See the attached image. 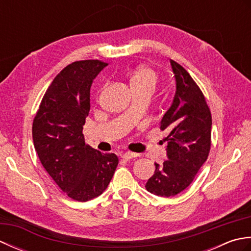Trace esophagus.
Returning <instances> with one entry per match:
<instances>
[{
	"label": "esophagus",
	"instance_id": "obj_1",
	"mask_svg": "<svg viewBox=\"0 0 251 251\" xmlns=\"http://www.w3.org/2000/svg\"><path fill=\"white\" fill-rule=\"evenodd\" d=\"M138 155H139V154L132 153V152H126V153H123V154H122V158L127 159V161H128V159L135 158V157H137Z\"/></svg>",
	"mask_w": 251,
	"mask_h": 251
}]
</instances>
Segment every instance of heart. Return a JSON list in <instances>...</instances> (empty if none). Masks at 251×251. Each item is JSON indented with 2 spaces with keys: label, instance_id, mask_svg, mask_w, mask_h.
<instances>
[{
  "label": "heart",
  "instance_id": "heart-1",
  "mask_svg": "<svg viewBox=\"0 0 251 251\" xmlns=\"http://www.w3.org/2000/svg\"><path fill=\"white\" fill-rule=\"evenodd\" d=\"M157 82V74L152 68L148 66L138 67L130 76V85L132 89L154 88Z\"/></svg>",
  "mask_w": 251,
  "mask_h": 251
}]
</instances>
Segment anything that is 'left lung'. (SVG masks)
Returning <instances> with one entry per match:
<instances>
[{"mask_svg":"<svg viewBox=\"0 0 251 251\" xmlns=\"http://www.w3.org/2000/svg\"><path fill=\"white\" fill-rule=\"evenodd\" d=\"M177 90L161 122L167 129V156L155 163V174L146 189L157 196H175L185 190L206 162L211 146V113L204 94L185 69L170 59Z\"/></svg>","mask_w":251,"mask_h":251,"instance_id":"left-lung-1","label":"left lung"}]
</instances>
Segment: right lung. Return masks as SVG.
I'll return each mask as SVG.
<instances>
[{
  "mask_svg": "<svg viewBox=\"0 0 251 251\" xmlns=\"http://www.w3.org/2000/svg\"><path fill=\"white\" fill-rule=\"evenodd\" d=\"M108 63L79 60L51 82L32 124L35 151L55 183L70 197L87 201L103 193L119 164L114 153L86 145L83 126L90 110L93 79Z\"/></svg>",
  "mask_w": 251,
  "mask_h": 251,
  "instance_id": "add662e5",
  "label": "right lung"
}]
</instances>
